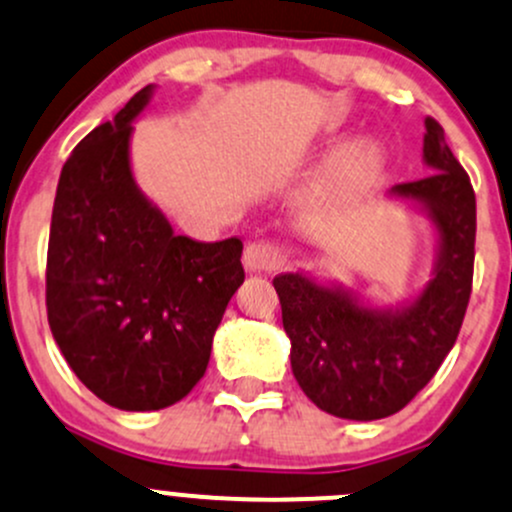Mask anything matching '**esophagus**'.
<instances>
[{
  "instance_id": "1",
  "label": "esophagus",
  "mask_w": 512,
  "mask_h": 512,
  "mask_svg": "<svg viewBox=\"0 0 512 512\" xmlns=\"http://www.w3.org/2000/svg\"><path fill=\"white\" fill-rule=\"evenodd\" d=\"M283 251L268 241H254L244 251V268L249 273H271L283 266Z\"/></svg>"
}]
</instances>
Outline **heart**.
I'll list each match as a JSON object with an SVG mask.
<instances>
[{
    "label": "heart",
    "instance_id": "b5f03b06",
    "mask_svg": "<svg viewBox=\"0 0 512 512\" xmlns=\"http://www.w3.org/2000/svg\"><path fill=\"white\" fill-rule=\"evenodd\" d=\"M379 165V155H377V150H372V147H362L360 152H357V157H355V167L360 172H372L374 167Z\"/></svg>",
    "mask_w": 512,
    "mask_h": 512
}]
</instances>
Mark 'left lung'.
<instances>
[{
	"instance_id": "1",
	"label": "left lung",
	"mask_w": 512,
	"mask_h": 512,
	"mask_svg": "<svg viewBox=\"0 0 512 512\" xmlns=\"http://www.w3.org/2000/svg\"><path fill=\"white\" fill-rule=\"evenodd\" d=\"M424 125L431 175L389 189V199L412 204L434 226L436 258L424 288L382 308L308 273L273 278L293 377L315 407L340 419L374 421L407 407L451 352L471 298L476 194L444 128L434 118Z\"/></svg>"
}]
</instances>
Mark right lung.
Here are the masks:
<instances>
[{
  "mask_svg": "<svg viewBox=\"0 0 512 512\" xmlns=\"http://www.w3.org/2000/svg\"><path fill=\"white\" fill-rule=\"evenodd\" d=\"M145 86L76 145L51 214L46 310L76 377L123 412L172 407L204 377L231 295L244 283L239 239L177 236L130 167Z\"/></svg>",
  "mask_w": 512,
  "mask_h": 512,
  "instance_id": "1",
  "label": "right lung"
}]
</instances>
